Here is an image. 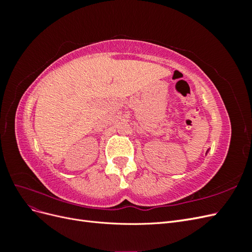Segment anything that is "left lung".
<instances>
[{
	"label": "left lung",
	"mask_w": 252,
	"mask_h": 252,
	"mask_svg": "<svg viewBox=\"0 0 252 252\" xmlns=\"http://www.w3.org/2000/svg\"><path fill=\"white\" fill-rule=\"evenodd\" d=\"M208 152H209V149H208L207 151H206V156H207V154H208Z\"/></svg>",
	"instance_id": "obj_1"
}]
</instances>
